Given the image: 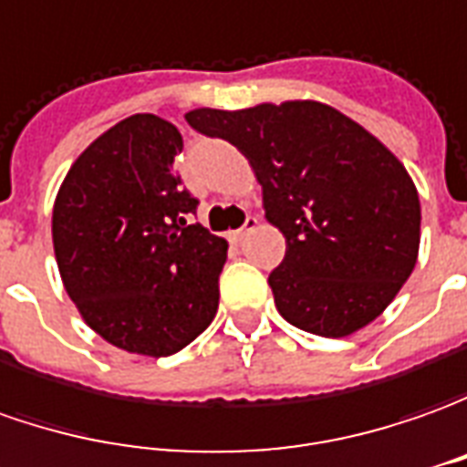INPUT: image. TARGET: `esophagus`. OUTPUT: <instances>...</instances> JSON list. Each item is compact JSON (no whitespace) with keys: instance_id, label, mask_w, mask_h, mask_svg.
Masks as SVG:
<instances>
[{"instance_id":"esophagus-1","label":"esophagus","mask_w":467,"mask_h":467,"mask_svg":"<svg viewBox=\"0 0 467 467\" xmlns=\"http://www.w3.org/2000/svg\"><path fill=\"white\" fill-rule=\"evenodd\" d=\"M255 227H258V220H255V217H247L245 224H243L240 230H233V233H230V240H233V243H243L247 234L255 230Z\"/></svg>"}]
</instances>
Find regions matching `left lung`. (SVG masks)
<instances>
[{"label": "left lung", "instance_id": "1", "mask_svg": "<svg viewBox=\"0 0 467 467\" xmlns=\"http://www.w3.org/2000/svg\"><path fill=\"white\" fill-rule=\"evenodd\" d=\"M186 122L233 142L286 237L268 286L288 325L348 337L407 284L420 253V196L399 158L322 101L193 109Z\"/></svg>", "mask_w": 467, "mask_h": 467}]
</instances>
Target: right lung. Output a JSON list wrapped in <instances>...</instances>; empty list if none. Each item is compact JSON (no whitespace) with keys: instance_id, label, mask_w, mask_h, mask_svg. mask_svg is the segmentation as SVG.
<instances>
[{"instance_id":"1","label":"right lung","mask_w":467,"mask_h":467,"mask_svg":"<svg viewBox=\"0 0 467 467\" xmlns=\"http://www.w3.org/2000/svg\"><path fill=\"white\" fill-rule=\"evenodd\" d=\"M183 138L132 114L76 158L53 207L60 278L87 325L127 353L166 358L196 340L220 306L227 240L199 222L173 168Z\"/></svg>"}]
</instances>
